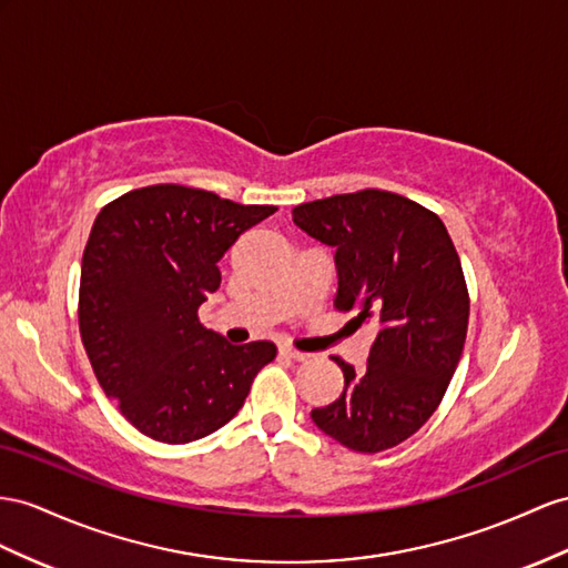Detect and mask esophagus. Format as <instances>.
Instances as JSON below:
<instances>
[{
	"label": "esophagus",
	"mask_w": 568,
	"mask_h": 568,
	"mask_svg": "<svg viewBox=\"0 0 568 568\" xmlns=\"http://www.w3.org/2000/svg\"><path fill=\"white\" fill-rule=\"evenodd\" d=\"M281 355H285V357H290V359H295V362H304V359L310 357L307 353H300V351H295V347H287V345L281 347Z\"/></svg>",
	"instance_id": "1"
}]
</instances>
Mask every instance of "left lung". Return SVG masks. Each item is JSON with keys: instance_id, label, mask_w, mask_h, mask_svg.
Masks as SVG:
<instances>
[{"instance_id": "1", "label": "left lung", "mask_w": 568, "mask_h": 568, "mask_svg": "<svg viewBox=\"0 0 568 568\" xmlns=\"http://www.w3.org/2000/svg\"><path fill=\"white\" fill-rule=\"evenodd\" d=\"M293 221L336 246L333 307L379 324L365 369L333 357L345 386L312 410L314 425L357 454L394 448L439 408L458 367L470 297L456 246L439 215L384 189L300 203Z\"/></svg>"}]
</instances>
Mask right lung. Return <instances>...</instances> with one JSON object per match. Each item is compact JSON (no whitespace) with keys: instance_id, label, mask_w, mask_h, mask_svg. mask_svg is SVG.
I'll return each instance as SVG.
<instances>
[{"instance_id":"1","label":"right lung","mask_w":568,"mask_h":568,"mask_svg":"<svg viewBox=\"0 0 568 568\" xmlns=\"http://www.w3.org/2000/svg\"><path fill=\"white\" fill-rule=\"evenodd\" d=\"M275 206L153 184L98 213L85 242L79 331L98 384L141 434L201 439L237 415L271 341L230 345L199 307L221 285L217 261Z\"/></svg>"}]
</instances>
